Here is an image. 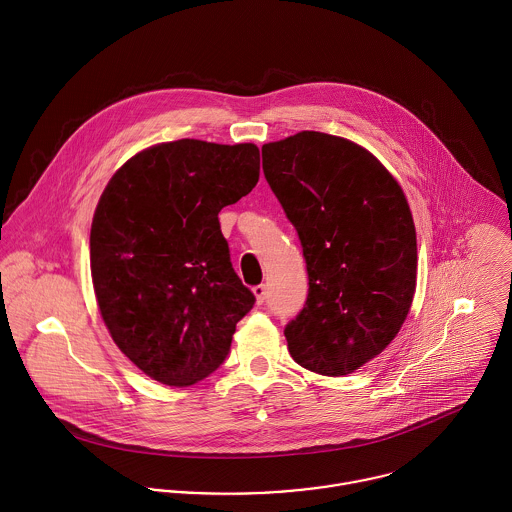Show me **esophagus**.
Listing matches in <instances>:
<instances>
[{
	"mask_svg": "<svg viewBox=\"0 0 512 512\" xmlns=\"http://www.w3.org/2000/svg\"><path fill=\"white\" fill-rule=\"evenodd\" d=\"M252 292H254V295H256V301H258V303H260V305H262V303H264V301H266V297H268V288H266V286H264V284H260V286H256V288H254V290H252Z\"/></svg>",
	"mask_w": 512,
	"mask_h": 512,
	"instance_id": "1",
	"label": "esophagus"
}]
</instances>
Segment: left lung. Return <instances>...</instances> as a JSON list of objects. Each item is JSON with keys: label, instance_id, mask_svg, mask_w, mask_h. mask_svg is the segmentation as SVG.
Instances as JSON below:
<instances>
[{"label": "left lung", "instance_id": "8db88e82", "mask_svg": "<svg viewBox=\"0 0 512 512\" xmlns=\"http://www.w3.org/2000/svg\"><path fill=\"white\" fill-rule=\"evenodd\" d=\"M262 169L307 264V301L284 329L290 355L317 374L355 372L390 345L414 299L408 201L365 147L321 132L262 146Z\"/></svg>", "mask_w": 512, "mask_h": 512}]
</instances>
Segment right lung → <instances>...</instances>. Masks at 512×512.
<instances>
[{
	"label": "right lung",
	"instance_id": "add662e5",
	"mask_svg": "<svg viewBox=\"0 0 512 512\" xmlns=\"http://www.w3.org/2000/svg\"><path fill=\"white\" fill-rule=\"evenodd\" d=\"M258 177L254 144L177 140L128 159L98 201L90 270L102 319L120 351L161 384L215 372L254 307L219 213Z\"/></svg>",
	"mask_w": 512,
	"mask_h": 512
}]
</instances>
